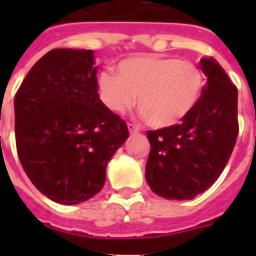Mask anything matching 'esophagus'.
I'll return each instance as SVG.
<instances>
[{
    "instance_id": "34e87169",
    "label": "esophagus",
    "mask_w": 256,
    "mask_h": 256,
    "mask_svg": "<svg viewBox=\"0 0 256 256\" xmlns=\"http://www.w3.org/2000/svg\"><path fill=\"white\" fill-rule=\"evenodd\" d=\"M128 132H130V134H138V132H140V128H138V126L134 124H128Z\"/></svg>"
}]
</instances>
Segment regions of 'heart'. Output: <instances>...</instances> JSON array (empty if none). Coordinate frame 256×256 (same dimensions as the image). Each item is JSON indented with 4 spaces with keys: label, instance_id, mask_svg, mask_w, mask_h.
<instances>
[{
    "label": "heart",
    "instance_id": "heart-1",
    "mask_svg": "<svg viewBox=\"0 0 256 256\" xmlns=\"http://www.w3.org/2000/svg\"><path fill=\"white\" fill-rule=\"evenodd\" d=\"M204 88L202 70L190 61L164 56H134L118 62L116 73L98 76L100 98L122 112L136 98L140 116L152 128L179 124L196 108Z\"/></svg>",
    "mask_w": 256,
    "mask_h": 256
}]
</instances>
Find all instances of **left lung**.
<instances>
[{
	"instance_id": "obj_1",
	"label": "left lung",
	"mask_w": 256,
	"mask_h": 256,
	"mask_svg": "<svg viewBox=\"0 0 256 256\" xmlns=\"http://www.w3.org/2000/svg\"><path fill=\"white\" fill-rule=\"evenodd\" d=\"M199 68L207 84L196 108L179 124L148 132V186L162 198L192 199L219 178L238 136V90L215 58Z\"/></svg>"
}]
</instances>
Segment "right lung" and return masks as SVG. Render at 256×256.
I'll return each instance as SVG.
<instances>
[{"label": "right lung", "instance_id": "right-lung-1", "mask_svg": "<svg viewBox=\"0 0 256 256\" xmlns=\"http://www.w3.org/2000/svg\"><path fill=\"white\" fill-rule=\"evenodd\" d=\"M96 70L92 50H50L14 98L22 168L42 194L61 204L98 194L108 164L128 138L126 122L100 100Z\"/></svg>", "mask_w": 256, "mask_h": 256}]
</instances>
